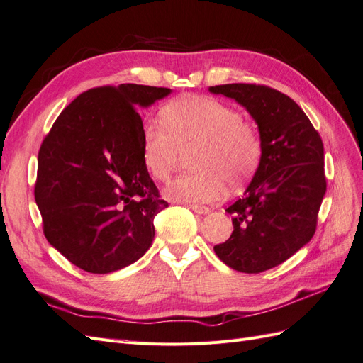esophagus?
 Masks as SVG:
<instances>
[{"label": "esophagus", "instance_id": "obj_1", "mask_svg": "<svg viewBox=\"0 0 363 363\" xmlns=\"http://www.w3.org/2000/svg\"><path fill=\"white\" fill-rule=\"evenodd\" d=\"M189 208H191L194 213H199V215H207V213L210 211L208 207L199 206V203H189Z\"/></svg>", "mask_w": 363, "mask_h": 363}]
</instances>
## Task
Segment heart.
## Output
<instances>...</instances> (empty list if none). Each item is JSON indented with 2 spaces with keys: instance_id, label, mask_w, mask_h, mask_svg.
<instances>
[{
  "instance_id": "heart-1",
  "label": "heart",
  "mask_w": 363,
  "mask_h": 363,
  "mask_svg": "<svg viewBox=\"0 0 363 363\" xmlns=\"http://www.w3.org/2000/svg\"><path fill=\"white\" fill-rule=\"evenodd\" d=\"M143 164L156 181H165L182 155L190 156V174L165 187V196L182 202L218 201L230 187L252 179L262 161L259 130L240 111L211 96H184L161 111V123L145 125Z\"/></svg>"
}]
</instances>
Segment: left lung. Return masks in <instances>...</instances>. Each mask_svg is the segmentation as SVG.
<instances>
[{"label": "left lung", "instance_id": "1", "mask_svg": "<svg viewBox=\"0 0 363 363\" xmlns=\"http://www.w3.org/2000/svg\"><path fill=\"white\" fill-rule=\"evenodd\" d=\"M210 91L244 106L264 144L253 181L225 210L233 216V233L215 245V253L236 272L262 273L314 236L327 191L322 138L303 110L276 89L235 82Z\"/></svg>", "mask_w": 363, "mask_h": 363}]
</instances>
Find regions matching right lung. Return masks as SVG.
Returning a JSON list of instances; mask_svg holds the SVG:
<instances>
[{"instance_id": "right-lung-1", "label": "right lung", "mask_w": 363, "mask_h": 363, "mask_svg": "<svg viewBox=\"0 0 363 363\" xmlns=\"http://www.w3.org/2000/svg\"><path fill=\"white\" fill-rule=\"evenodd\" d=\"M172 90L139 84L81 93L64 108L38 153L35 201L49 244L93 274L136 262L169 207L143 164V119Z\"/></svg>"}]
</instances>
